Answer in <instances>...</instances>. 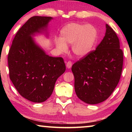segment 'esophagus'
Listing matches in <instances>:
<instances>
[{"label": "esophagus", "instance_id": "obj_1", "mask_svg": "<svg viewBox=\"0 0 132 132\" xmlns=\"http://www.w3.org/2000/svg\"><path fill=\"white\" fill-rule=\"evenodd\" d=\"M71 66H72V62H71V61H68V62L66 63V67H67V68L70 69V68H71Z\"/></svg>", "mask_w": 132, "mask_h": 132}]
</instances>
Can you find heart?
<instances>
[{"mask_svg":"<svg viewBox=\"0 0 132 132\" xmlns=\"http://www.w3.org/2000/svg\"><path fill=\"white\" fill-rule=\"evenodd\" d=\"M61 39L56 40V45L61 52L68 49L66 45H71L72 52L81 57L88 55L94 46L98 37L97 29L91 24L70 23L62 28Z\"/></svg>","mask_w":132,"mask_h":132,"instance_id":"obj_1","label":"heart"}]
</instances>
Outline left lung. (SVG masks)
<instances>
[{
  "instance_id": "obj_1",
  "label": "left lung",
  "mask_w": 132,
  "mask_h": 132,
  "mask_svg": "<svg viewBox=\"0 0 132 132\" xmlns=\"http://www.w3.org/2000/svg\"><path fill=\"white\" fill-rule=\"evenodd\" d=\"M123 53L112 28L106 24V32L96 50L71 67L76 95L88 104L106 100L114 91L121 76Z\"/></svg>"
}]
</instances>
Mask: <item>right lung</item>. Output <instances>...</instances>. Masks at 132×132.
<instances>
[{
	"mask_svg": "<svg viewBox=\"0 0 132 132\" xmlns=\"http://www.w3.org/2000/svg\"><path fill=\"white\" fill-rule=\"evenodd\" d=\"M51 17H31L15 34L8 54L9 77L22 97L34 102L46 101L56 81L66 70L63 59L52 57L32 37L46 31Z\"/></svg>",
	"mask_w": 132,
	"mask_h": 132,
	"instance_id": "add662e5",
	"label": "right lung"
}]
</instances>
